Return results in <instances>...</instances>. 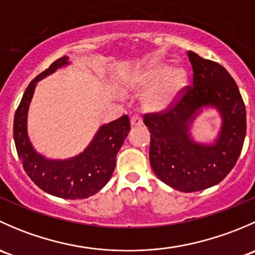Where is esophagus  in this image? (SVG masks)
Masks as SVG:
<instances>
[{"instance_id": "1", "label": "esophagus", "mask_w": 255, "mask_h": 255, "mask_svg": "<svg viewBox=\"0 0 255 255\" xmlns=\"http://www.w3.org/2000/svg\"><path fill=\"white\" fill-rule=\"evenodd\" d=\"M142 123H143V120H142V116H140L139 113H134V115L130 117V125H132L133 127L142 126Z\"/></svg>"}]
</instances>
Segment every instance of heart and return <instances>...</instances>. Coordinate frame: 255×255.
Returning a JSON list of instances; mask_svg holds the SVG:
<instances>
[{
    "label": "heart",
    "instance_id": "obj_1",
    "mask_svg": "<svg viewBox=\"0 0 255 255\" xmlns=\"http://www.w3.org/2000/svg\"><path fill=\"white\" fill-rule=\"evenodd\" d=\"M160 79L146 95V104L151 109H164L175 100L182 87L186 85L187 74L182 68L169 70V64L154 61L135 79L139 86H148Z\"/></svg>",
    "mask_w": 255,
    "mask_h": 255
}]
</instances>
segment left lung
<instances>
[{"label": "left lung", "instance_id": "obj_1", "mask_svg": "<svg viewBox=\"0 0 255 255\" xmlns=\"http://www.w3.org/2000/svg\"><path fill=\"white\" fill-rule=\"evenodd\" d=\"M192 85L182 87L165 110L145 113L150 133L149 161L155 175L173 189L194 192L217 185L237 163L247 130L246 106L237 84L218 63L187 51ZM204 106H215L224 118L213 146L194 143L188 126Z\"/></svg>", "mask_w": 255, "mask_h": 255}]
</instances>
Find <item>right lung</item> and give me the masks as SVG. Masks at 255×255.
<instances>
[{
  "instance_id": "right-lung-1",
  "label": "right lung",
  "mask_w": 255,
  "mask_h": 255,
  "mask_svg": "<svg viewBox=\"0 0 255 255\" xmlns=\"http://www.w3.org/2000/svg\"><path fill=\"white\" fill-rule=\"evenodd\" d=\"M65 64L66 56L59 58L28 85L14 113L13 137L24 171L38 187L61 199H86L100 191L112 176L116 155L130 129L129 118L125 115L102 126L84 153L69 160H49L35 153L27 135L29 102L37 82Z\"/></svg>"
}]
</instances>
